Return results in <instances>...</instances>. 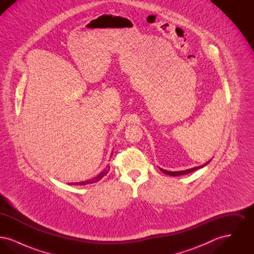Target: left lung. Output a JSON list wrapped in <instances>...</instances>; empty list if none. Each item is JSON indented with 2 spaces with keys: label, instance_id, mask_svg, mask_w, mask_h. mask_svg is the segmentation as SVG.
<instances>
[{
  "label": "left lung",
  "instance_id": "1",
  "mask_svg": "<svg viewBox=\"0 0 254 254\" xmlns=\"http://www.w3.org/2000/svg\"><path fill=\"white\" fill-rule=\"evenodd\" d=\"M209 163V161L208 162H206L205 165H202V166H200V167H195L193 169H188V170H182V171H168V170H165V169H161L164 173H166V174H168V175H170V176H178V175H184V174H188V173H190V172H193L195 170H197V169H202V168H204L205 166H206L207 164Z\"/></svg>",
  "mask_w": 254,
  "mask_h": 254
}]
</instances>
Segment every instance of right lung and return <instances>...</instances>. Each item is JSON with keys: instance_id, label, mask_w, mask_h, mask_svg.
I'll return each instance as SVG.
<instances>
[{"instance_id": "right-lung-1", "label": "right lung", "mask_w": 254, "mask_h": 254, "mask_svg": "<svg viewBox=\"0 0 254 254\" xmlns=\"http://www.w3.org/2000/svg\"><path fill=\"white\" fill-rule=\"evenodd\" d=\"M109 167H108L107 169H104L98 176L96 177H94V178H92V179H89V180H87V181L85 182H80V183H71V184H69V185H75V186H84V185H86V184H92V183H96V182L99 181V180H101L104 176H106L108 173H109Z\"/></svg>"}]
</instances>
